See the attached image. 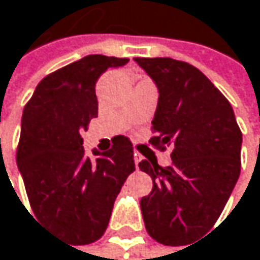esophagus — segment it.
<instances>
[{"mask_svg": "<svg viewBox=\"0 0 260 260\" xmlns=\"http://www.w3.org/2000/svg\"><path fill=\"white\" fill-rule=\"evenodd\" d=\"M139 162H141V156L135 153V164H136V168H139Z\"/></svg>", "mask_w": 260, "mask_h": 260, "instance_id": "1", "label": "esophagus"}]
</instances>
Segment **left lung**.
Returning <instances> with one entry per match:
<instances>
[{
	"instance_id": "obj_1",
	"label": "left lung",
	"mask_w": 260,
	"mask_h": 260,
	"mask_svg": "<svg viewBox=\"0 0 260 260\" xmlns=\"http://www.w3.org/2000/svg\"><path fill=\"white\" fill-rule=\"evenodd\" d=\"M135 62L159 90L150 144L173 148L170 167L156 157L139 164L153 179L141 200L145 229L164 245H188L213 227L239 179L242 133L227 98L195 66L170 57Z\"/></svg>"
}]
</instances>
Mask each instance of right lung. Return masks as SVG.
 I'll list each match as a JSON object with an SVG mask.
<instances>
[{
    "instance_id": "obj_1",
    "label": "right lung",
    "mask_w": 260,
    "mask_h": 260,
    "mask_svg": "<svg viewBox=\"0 0 260 260\" xmlns=\"http://www.w3.org/2000/svg\"><path fill=\"white\" fill-rule=\"evenodd\" d=\"M127 62L92 54L63 66L38 84L22 112L16 164L30 206L41 224L74 245L104 235L113 203L135 171L125 136H116L109 151L93 150V157L86 156L81 138L98 115L96 80Z\"/></svg>"
}]
</instances>
